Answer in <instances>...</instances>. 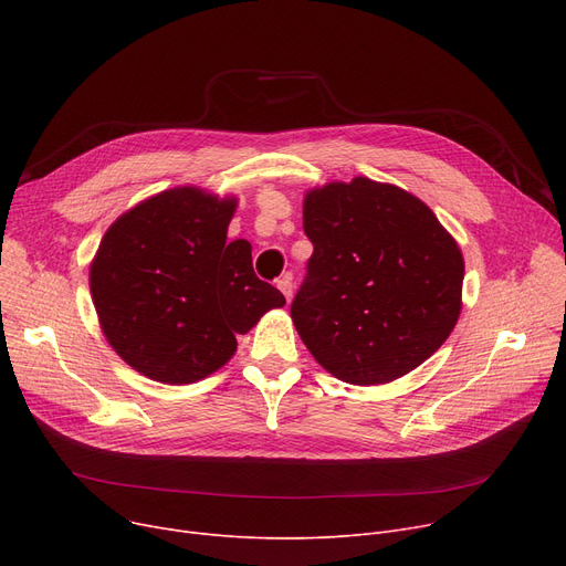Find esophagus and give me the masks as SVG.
<instances>
[{"label": "esophagus", "instance_id": "esophagus-1", "mask_svg": "<svg viewBox=\"0 0 566 566\" xmlns=\"http://www.w3.org/2000/svg\"><path fill=\"white\" fill-rule=\"evenodd\" d=\"M277 289L284 293L286 303H291V298H293V282H291V277H289V275H284V277H280V280H277Z\"/></svg>", "mask_w": 566, "mask_h": 566}]
</instances>
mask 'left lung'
<instances>
[{"label": "left lung", "instance_id": "8db88e82", "mask_svg": "<svg viewBox=\"0 0 566 566\" xmlns=\"http://www.w3.org/2000/svg\"><path fill=\"white\" fill-rule=\"evenodd\" d=\"M303 229L314 254L291 318L325 371L392 382L452 335L465 263L422 199L367 176L331 181L305 192Z\"/></svg>", "mask_w": 566, "mask_h": 566}]
</instances>
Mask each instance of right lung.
Wrapping results in <instances>:
<instances>
[{
    "label": "right lung",
    "instance_id": "obj_1",
    "mask_svg": "<svg viewBox=\"0 0 566 566\" xmlns=\"http://www.w3.org/2000/svg\"><path fill=\"white\" fill-rule=\"evenodd\" d=\"M238 199L178 186L139 201L105 231L88 265L101 331L142 376L188 385L224 367L235 335L286 305L252 271L245 238L227 243Z\"/></svg>",
    "mask_w": 566,
    "mask_h": 566
}]
</instances>
